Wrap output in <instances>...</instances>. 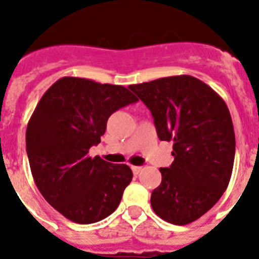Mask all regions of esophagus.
Here are the masks:
<instances>
[{"label": "esophagus", "mask_w": 259, "mask_h": 259, "mask_svg": "<svg viewBox=\"0 0 259 259\" xmlns=\"http://www.w3.org/2000/svg\"><path fill=\"white\" fill-rule=\"evenodd\" d=\"M131 168H132V172H134L135 175H137V174H139L141 171V167L140 166H131Z\"/></svg>", "instance_id": "1"}]
</instances>
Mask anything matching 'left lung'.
<instances>
[{"mask_svg":"<svg viewBox=\"0 0 259 259\" xmlns=\"http://www.w3.org/2000/svg\"><path fill=\"white\" fill-rule=\"evenodd\" d=\"M128 88L150 110L161 141H172L174 162L159 168L152 192L155 214L184 226L197 221L227 189L235 161V131L226 102L189 75L161 77Z\"/></svg>","mask_w":259,"mask_h":259,"instance_id":"1","label":"left lung"}]
</instances>
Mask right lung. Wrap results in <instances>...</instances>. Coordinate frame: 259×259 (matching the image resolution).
Segmentation results:
<instances>
[{
  "mask_svg": "<svg viewBox=\"0 0 259 259\" xmlns=\"http://www.w3.org/2000/svg\"><path fill=\"white\" fill-rule=\"evenodd\" d=\"M137 101L122 85L71 76L41 97L27 125L29 167L40 193L70 221L96 223L119 206L131 168L88 152L101 143L109 116Z\"/></svg>",
  "mask_w": 259,
  "mask_h": 259,
  "instance_id": "add662e5",
  "label": "right lung"
}]
</instances>
